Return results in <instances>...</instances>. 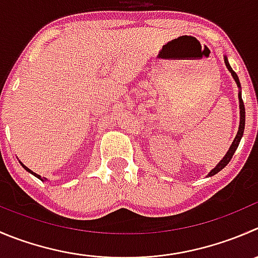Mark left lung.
<instances>
[{
	"label": "left lung",
	"instance_id": "obj_1",
	"mask_svg": "<svg viewBox=\"0 0 258 258\" xmlns=\"http://www.w3.org/2000/svg\"><path fill=\"white\" fill-rule=\"evenodd\" d=\"M224 62H226V66H227V68H228V71L231 72V74H232V76H233V78H234V81H236L237 86L241 87V84H239L238 76H237L236 72H234L233 69L231 68V66H229V62H228V60H227V57H224ZM238 98H239V109H241V111H239V112H241V121H239L238 132H237L236 139H234V141L232 142V145H231V147H229V150H228V152H227V155L223 157V160H222V161L219 162V164L217 165V166L214 167V169L212 170L211 172H209V176H212V175H216L217 172L221 171V170L223 169V167H226V165L228 164L229 161H231L232 156H233V154H234V152H236L237 147H238V145H239V141H241L242 135H243V131H244V122H246V111H244V104H243V101H242L241 93L238 94Z\"/></svg>",
	"mask_w": 258,
	"mask_h": 258
}]
</instances>
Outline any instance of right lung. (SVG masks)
Instances as JSON below:
<instances>
[{"label": "right lung", "instance_id": "right-lung-1", "mask_svg": "<svg viewBox=\"0 0 258 258\" xmlns=\"http://www.w3.org/2000/svg\"><path fill=\"white\" fill-rule=\"evenodd\" d=\"M21 165H22V166H24V169H26V170H27V171H29V172H31V174H34V175H35V176H36V177H37V179L42 180V179H41V176H40V175H37V174H35V172H32V171H31V170H30V169H27V167H26V166H25V165H24V164H21ZM44 180H46V179H45V177H44Z\"/></svg>", "mask_w": 258, "mask_h": 258}]
</instances>
